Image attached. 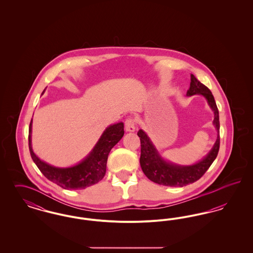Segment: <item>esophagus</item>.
Here are the masks:
<instances>
[{
    "mask_svg": "<svg viewBox=\"0 0 253 253\" xmlns=\"http://www.w3.org/2000/svg\"><path fill=\"white\" fill-rule=\"evenodd\" d=\"M136 127V121L132 118L130 117L125 121V129L127 132H133Z\"/></svg>",
    "mask_w": 253,
    "mask_h": 253,
    "instance_id": "esophagus-1",
    "label": "esophagus"
}]
</instances>
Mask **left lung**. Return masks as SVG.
Masks as SVG:
<instances>
[{
  "instance_id": "8db88e82",
  "label": "left lung",
  "mask_w": 253,
  "mask_h": 253,
  "mask_svg": "<svg viewBox=\"0 0 253 253\" xmlns=\"http://www.w3.org/2000/svg\"><path fill=\"white\" fill-rule=\"evenodd\" d=\"M195 94H201L207 98L211 108L214 112L213 123L216 127L217 131L219 132V112L214 97L211 90L203 84H201L193 74H191V84L187 92V95L193 96ZM137 135L140 137L141 144V154L139 161L145 175L150 180L157 184L169 187H184L200 179L216 158L220 147V135L218 134L216 142L212 150L202 161L194 164L193 166L183 167L170 164L163 160L158 155L154 145L150 141V138L142 130H139L137 132Z\"/></svg>"
}]
</instances>
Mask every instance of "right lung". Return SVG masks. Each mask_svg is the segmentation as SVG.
<instances>
[{
	"mask_svg": "<svg viewBox=\"0 0 253 253\" xmlns=\"http://www.w3.org/2000/svg\"><path fill=\"white\" fill-rule=\"evenodd\" d=\"M31 128L32 120L29 124L28 146L33 161L48 180L65 190H82L101 180L106 172L109 153L124 134V124L122 122L111 125L103 132L91 154L83 162L71 168L60 169L50 166L33 153L31 147Z\"/></svg>",
	"mask_w": 253,
	"mask_h": 253,
	"instance_id": "add662e5",
	"label": "right lung"
}]
</instances>
